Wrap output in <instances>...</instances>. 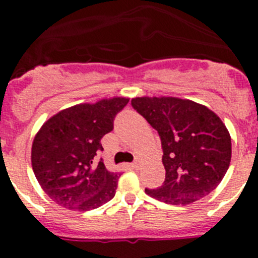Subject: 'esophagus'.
Listing matches in <instances>:
<instances>
[{"label": "esophagus", "mask_w": 258, "mask_h": 258, "mask_svg": "<svg viewBox=\"0 0 258 258\" xmlns=\"http://www.w3.org/2000/svg\"><path fill=\"white\" fill-rule=\"evenodd\" d=\"M140 165H141V160H140V158H137V160L135 161L134 163H132V167H135V168H139V167H140Z\"/></svg>", "instance_id": "34e87169"}]
</instances>
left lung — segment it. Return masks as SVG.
<instances>
[{
  "label": "left lung",
  "mask_w": 258,
  "mask_h": 258,
  "mask_svg": "<svg viewBox=\"0 0 258 258\" xmlns=\"http://www.w3.org/2000/svg\"><path fill=\"white\" fill-rule=\"evenodd\" d=\"M132 107L158 132L165 183L146 188L168 205H189L207 196L225 177L231 162V136L209 107L178 97H135Z\"/></svg>",
  "instance_id": "1"
}]
</instances>
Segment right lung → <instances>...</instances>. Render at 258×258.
Instances as JSON below:
<instances>
[{
  "label": "right lung",
  "mask_w": 258,
  "mask_h": 258,
  "mask_svg": "<svg viewBox=\"0 0 258 258\" xmlns=\"http://www.w3.org/2000/svg\"><path fill=\"white\" fill-rule=\"evenodd\" d=\"M127 97L80 103L49 117L36 134L31 163L46 195L59 206L90 211L112 200L118 172L96 161L101 139L112 131L113 118L128 103Z\"/></svg>",
  "instance_id": "add662e5"
}]
</instances>
